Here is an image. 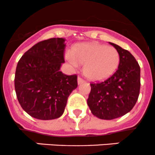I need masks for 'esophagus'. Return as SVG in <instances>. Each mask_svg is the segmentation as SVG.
I'll return each instance as SVG.
<instances>
[{"label": "esophagus", "mask_w": 155, "mask_h": 155, "mask_svg": "<svg viewBox=\"0 0 155 155\" xmlns=\"http://www.w3.org/2000/svg\"><path fill=\"white\" fill-rule=\"evenodd\" d=\"M84 82H85V80H84V79H82L81 77H78V84H79V85H81V84L84 83Z\"/></svg>", "instance_id": "1"}]
</instances>
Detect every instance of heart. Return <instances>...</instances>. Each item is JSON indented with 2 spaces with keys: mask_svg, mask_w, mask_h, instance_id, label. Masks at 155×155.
<instances>
[{
  "mask_svg": "<svg viewBox=\"0 0 155 155\" xmlns=\"http://www.w3.org/2000/svg\"><path fill=\"white\" fill-rule=\"evenodd\" d=\"M67 60L73 68L84 65V74L93 81H103L115 73L120 62L116 48L98 43H83L76 45Z\"/></svg>",
  "mask_w": 155,
  "mask_h": 155,
  "instance_id": "b5f03b06",
  "label": "heart"
}]
</instances>
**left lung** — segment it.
Masks as SVG:
<instances>
[{
  "label": "left lung",
  "instance_id": "obj_1",
  "mask_svg": "<svg viewBox=\"0 0 155 155\" xmlns=\"http://www.w3.org/2000/svg\"><path fill=\"white\" fill-rule=\"evenodd\" d=\"M120 55L118 70L104 82L91 84L87 106L98 118L112 120L123 116L134 108L140 90V68L127 50L109 43Z\"/></svg>",
  "mask_w": 155,
  "mask_h": 155
}]
</instances>
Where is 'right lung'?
Returning a JSON list of instances; mask_svg holds the SVG:
<instances>
[{
	"label": "right lung",
	"instance_id": "1",
	"mask_svg": "<svg viewBox=\"0 0 155 155\" xmlns=\"http://www.w3.org/2000/svg\"><path fill=\"white\" fill-rule=\"evenodd\" d=\"M65 40L39 42L18 61L15 90L21 108L33 118L51 120L64 112L68 97L78 86L77 76L60 71L64 63Z\"/></svg>",
	"mask_w": 155,
	"mask_h": 155
}]
</instances>
